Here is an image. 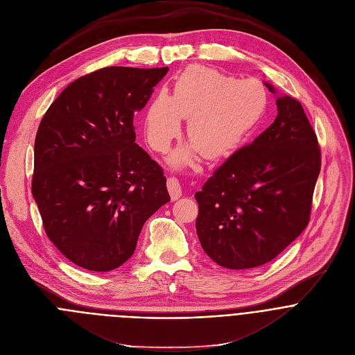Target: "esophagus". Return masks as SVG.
I'll use <instances>...</instances> for the list:
<instances>
[{
	"mask_svg": "<svg viewBox=\"0 0 355 355\" xmlns=\"http://www.w3.org/2000/svg\"><path fill=\"white\" fill-rule=\"evenodd\" d=\"M166 186H168V191H169L172 200H178L182 196V186H180V182L178 178L169 176Z\"/></svg>",
	"mask_w": 355,
	"mask_h": 355,
	"instance_id": "esophagus-1",
	"label": "esophagus"
}]
</instances>
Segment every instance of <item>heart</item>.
Segmentation results:
<instances>
[{
    "label": "heart",
    "instance_id": "1",
    "mask_svg": "<svg viewBox=\"0 0 355 355\" xmlns=\"http://www.w3.org/2000/svg\"><path fill=\"white\" fill-rule=\"evenodd\" d=\"M267 103L264 87L256 80L238 81L214 68L187 67L176 80L172 94L159 92L144 114L148 144L164 153L179 134L180 119H189L187 137L207 159L235 151L261 119ZM190 148L172 155L173 165L193 161Z\"/></svg>",
    "mask_w": 355,
    "mask_h": 355
}]
</instances>
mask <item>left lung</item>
Wrapping results in <instances>:
<instances>
[{"label": "left lung", "mask_w": 355, "mask_h": 355, "mask_svg": "<svg viewBox=\"0 0 355 355\" xmlns=\"http://www.w3.org/2000/svg\"><path fill=\"white\" fill-rule=\"evenodd\" d=\"M275 103L272 124L236 150L194 194L200 243L227 268L268 263L309 224L322 164L318 137L300 101L284 95Z\"/></svg>", "instance_id": "obj_1"}]
</instances>
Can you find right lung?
Returning a JSON list of instances; mask_svg holds the SVG:
<instances>
[{
  "label": "right lung",
  "mask_w": 355,
  "mask_h": 355,
  "mask_svg": "<svg viewBox=\"0 0 355 355\" xmlns=\"http://www.w3.org/2000/svg\"><path fill=\"white\" fill-rule=\"evenodd\" d=\"M168 67H105L71 83L35 139L32 194L53 245L74 264L110 271L134 253L171 197L164 169L135 144L134 113Z\"/></svg>",
  "instance_id": "obj_1"
}]
</instances>
